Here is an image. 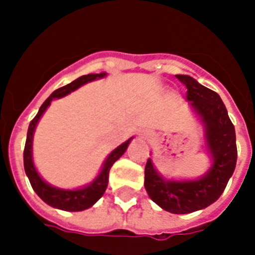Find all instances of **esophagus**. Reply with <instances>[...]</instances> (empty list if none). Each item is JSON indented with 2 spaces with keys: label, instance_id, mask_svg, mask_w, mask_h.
<instances>
[{
  "label": "esophagus",
  "instance_id": "34e87169",
  "mask_svg": "<svg viewBox=\"0 0 255 255\" xmlns=\"http://www.w3.org/2000/svg\"><path fill=\"white\" fill-rule=\"evenodd\" d=\"M142 137H143V138H148V137H149V135H151V134H149V133H147V132H144V133H142Z\"/></svg>",
  "mask_w": 255,
  "mask_h": 255
}]
</instances>
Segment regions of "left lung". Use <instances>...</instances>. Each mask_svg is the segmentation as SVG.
Returning a JSON list of instances; mask_svg holds the SVG:
<instances>
[{
    "mask_svg": "<svg viewBox=\"0 0 255 255\" xmlns=\"http://www.w3.org/2000/svg\"><path fill=\"white\" fill-rule=\"evenodd\" d=\"M186 85V99L204 125L205 141L213 165L197 180H165L151 158L144 168V187L152 201L172 214H189L208 208L224 192L237 165L235 128L218 93L189 75H176Z\"/></svg>",
    "mask_w": 255,
    "mask_h": 255,
    "instance_id": "left-lung-1",
    "label": "left lung"
}]
</instances>
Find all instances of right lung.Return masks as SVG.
<instances>
[{"label":"right lung","instance_id":"add662e5","mask_svg":"<svg viewBox=\"0 0 255 255\" xmlns=\"http://www.w3.org/2000/svg\"><path fill=\"white\" fill-rule=\"evenodd\" d=\"M106 75L107 73L88 74V75H83V77L78 78V79H75L74 82H71L70 84L65 85V87H61L59 88V89H56L55 92L52 93L49 98L42 103V106L40 107L37 114L35 116L34 120L30 122V126H28L25 149H23V167H25V172L26 175H27L28 180H30V184L31 186H32V189H34V191L39 195V197L42 201H45L47 205L52 206V208L60 209V210L65 211H82L94 205V204L103 196L104 191H106L107 186H108L109 170H111V167L113 166V163L125 153L128 144L132 141V138H129L128 141H126L125 143H122L121 146L117 147L114 151H112V153L107 157L106 162H104L102 171L99 172V175L97 176V178H94V181L90 182L88 186L82 187V189L64 190L51 186V185L45 182L44 180L40 177L36 168H35L34 162H32V137H34L35 128H36L37 122H39V120L41 118L42 114H44V112L46 111V108L52 102V99L65 97L69 93L74 92V90L78 89V88L82 87V85L87 84L88 82L99 79V78H104Z\"/></svg>","mask_w":255,"mask_h":255}]
</instances>
